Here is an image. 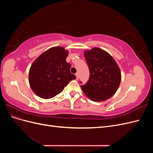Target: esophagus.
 Returning <instances> with one entry per match:
<instances>
[{
  "mask_svg": "<svg viewBox=\"0 0 153 153\" xmlns=\"http://www.w3.org/2000/svg\"><path fill=\"white\" fill-rule=\"evenodd\" d=\"M75 75H76V79L78 80V78H79V73H76L75 74Z\"/></svg>",
  "mask_w": 153,
  "mask_h": 153,
  "instance_id": "34e87169",
  "label": "esophagus"
}]
</instances>
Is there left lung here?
Masks as SVG:
<instances>
[{
    "label": "left lung",
    "instance_id": "left-lung-1",
    "mask_svg": "<svg viewBox=\"0 0 153 153\" xmlns=\"http://www.w3.org/2000/svg\"><path fill=\"white\" fill-rule=\"evenodd\" d=\"M84 56L90 76L86 84L80 85L81 89L92 101L108 100L116 92L121 83V74L117 64L108 53L99 48L85 51Z\"/></svg>",
    "mask_w": 153,
    "mask_h": 153
}]
</instances>
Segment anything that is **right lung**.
Instances as JSON below:
<instances>
[{
	"label": "right lung",
	"mask_w": 153,
	"mask_h": 153,
	"mask_svg": "<svg viewBox=\"0 0 153 153\" xmlns=\"http://www.w3.org/2000/svg\"><path fill=\"white\" fill-rule=\"evenodd\" d=\"M68 51L61 47L45 51L32 63L29 74L32 90L43 99H50L61 92L76 76L70 72L71 64L66 61Z\"/></svg>",
	"instance_id": "1"
}]
</instances>
